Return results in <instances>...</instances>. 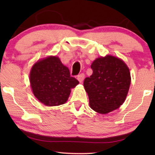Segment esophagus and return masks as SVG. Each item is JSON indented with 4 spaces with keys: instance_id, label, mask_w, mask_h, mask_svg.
Wrapping results in <instances>:
<instances>
[{
    "instance_id": "obj_1",
    "label": "esophagus",
    "mask_w": 155,
    "mask_h": 155,
    "mask_svg": "<svg viewBox=\"0 0 155 155\" xmlns=\"http://www.w3.org/2000/svg\"><path fill=\"white\" fill-rule=\"evenodd\" d=\"M84 79V75L83 73H81V74H80V75H78V80L80 82H82Z\"/></svg>"
}]
</instances>
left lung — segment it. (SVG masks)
Returning <instances> with one entry per match:
<instances>
[{"label":"left lung","mask_w":155,"mask_h":155,"mask_svg":"<svg viewBox=\"0 0 155 155\" xmlns=\"http://www.w3.org/2000/svg\"><path fill=\"white\" fill-rule=\"evenodd\" d=\"M92 74L84 87L90 107L99 114H108L123 104L130 84L128 68L120 59L111 56L98 58L91 65Z\"/></svg>","instance_id":"obj_1"}]
</instances>
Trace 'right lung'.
I'll return each instance as SVG.
<instances>
[{
  "label": "right lung",
  "instance_id": "right-lung-1",
  "mask_svg": "<svg viewBox=\"0 0 155 155\" xmlns=\"http://www.w3.org/2000/svg\"><path fill=\"white\" fill-rule=\"evenodd\" d=\"M29 78L35 96L46 106L64 104L71 94V89L79 83L56 56H49L36 63Z\"/></svg>",
  "mask_w": 155,
  "mask_h": 155
}]
</instances>
